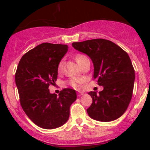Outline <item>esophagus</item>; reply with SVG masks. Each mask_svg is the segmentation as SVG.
Segmentation results:
<instances>
[{
	"label": "esophagus",
	"mask_w": 150,
	"mask_h": 150,
	"mask_svg": "<svg viewBox=\"0 0 150 150\" xmlns=\"http://www.w3.org/2000/svg\"><path fill=\"white\" fill-rule=\"evenodd\" d=\"M84 94V93H83V92H82V91H79V92H78V96H82V95H83Z\"/></svg>",
	"instance_id": "obj_1"
}]
</instances>
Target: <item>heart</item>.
<instances>
[{
	"label": "heart",
	"mask_w": 150,
	"mask_h": 150,
	"mask_svg": "<svg viewBox=\"0 0 150 150\" xmlns=\"http://www.w3.org/2000/svg\"><path fill=\"white\" fill-rule=\"evenodd\" d=\"M86 58V57L83 54H78L76 56L75 59H76V61L78 64H81L83 62V60L85 59ZM63 66H64V60H61V61L59 62L58 64V72H62L63 69ZM84 79L81 78H72L69 80V83L72 87H73L75 89H79L81 88V86L83 83Z\"/></svg>",
	"instance_id": "b5f03b06"
}]
</instances>
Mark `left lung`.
<instances>
[{
    "label": "left lung",
    "mask_w": 150,
    "mask_h": 150,
    "mask_svg": "<svg viewBox=\"0 0 150 150\" xmlns=\"http://www.w3.org/2000/svg\"><path fill=\"white\" fill-rule=\"evenodd\" d=\"M72 47L87 54L93 64V78L103 91L89 92L91 105L87 109L93 120L110 122L119 118L131 100L135 72L131 59L120 46L105 39L72 43Z\"/></svg>",
    "instance_id": "obj_1"
}]
</instances>
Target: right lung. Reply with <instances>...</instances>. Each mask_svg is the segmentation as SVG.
<instances>
[{"mask_svg": "<svg viewBox=\"0 0 150 150\" xmlns=\"http://www.w3.org/2000/svg\"><path fill=\"white\" fill-rule=\"evenodd\" d=\"M67 51V45L43 43L27 52L18 64L15 82L21 106L29 118L42 128L64 125L77 99L73 89L64 88L59 96L48 89L57 81L59 62Z\"/></svg>", "mask_w": 150, "mask_h": 150, "instance_id": "obj_1", "label": "right lung"}]
</instances>
